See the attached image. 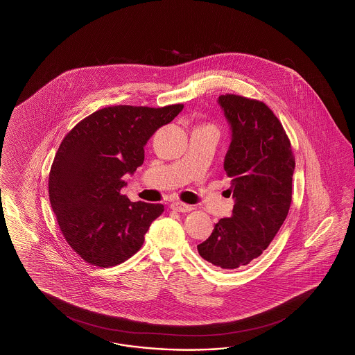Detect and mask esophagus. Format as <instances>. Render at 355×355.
Returning <instances> with one entry per match:
<instances>
[{"label":"esophagus","mask_w":355,"mask_h":355,"mask_svg":"<svg viewBox=\"0 0 355 355\" xmlns=\"http://www.w3.org/2000/svg\"><path fill=\"white\" fill-rule=\"evenodd\" d=\"M171 208L177 212H190L193 211V205H184L182 202H173Z\"/></svg>","instance_id":"1"}]
</instances>
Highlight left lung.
<instances>
[{"label": "left lung", "mask_w": 355, "mask_h": 355, "mask_svg": "<svg viewBox=\"0 0 355 355\" xmlns=\"http://www.w3.org/2000/svg\"><path fill=\"white\" fill-rule=\"evenodd\" d=\"M218 104L232 130L224 171L234 207L198 251L216 267L236 269L260 257L284 224L295 160L285 130L264 103L227 94Z\"/></svg>", "instance_id": "left-lung-1"}]
</instances>
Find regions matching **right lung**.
Returning a JSON list of instances; mask_svg holds the SVG:
<instances>
[{"mask_svg": "<svg viewBox=\"0 0 355 355\" xmlns=\"http://www.w3.org/2000/svg\"><path fill=\"white\" fill-rule=\"evenodd\" d=\"M182 104L100 109L71 130L54 156L49 200L69 246L87 263L113 267L139 251L164 205L130 202L125 174L144 162V146Z\"/></svg>", "mask_w": 355, "mask_h": 355, "instance_id": "right-lung-1", "label": "right lung"}]
</instances>
